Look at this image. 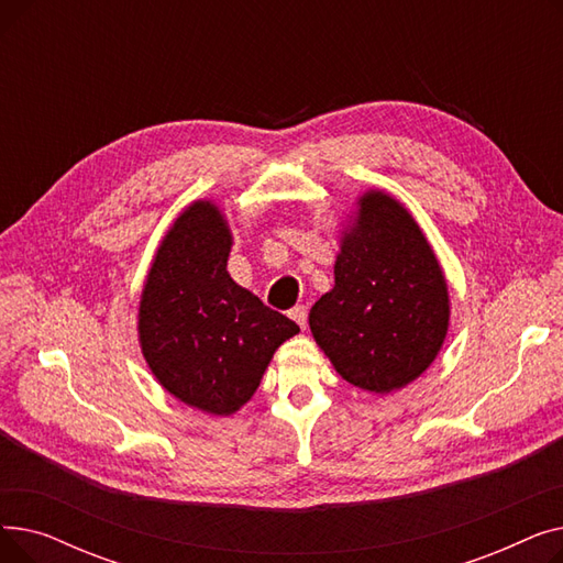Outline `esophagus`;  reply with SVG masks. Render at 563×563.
Masks as SVG:
<instances>
[{
  "label": "esophagus",
  "instance_id": "34e87169",
  "mask_svg": "<svg viewBox=\"0 0 563 563\" xmlns=\"http://www.w3.org/2000/svg\"><path fill=\"white\" fill-rule=\"evenodd\" d=\"M289 317L299 323L301 329H306L308 327V308L306 306H297V308H291L289 310Z\"/></svg>",
  "mask_w": 563,
  "mask_h": 563
}]
</instances>
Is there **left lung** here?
Returning <instances> with one entry per match:
<instances>
[{
    "instance_id": "left-lung-1",
    "label": "left lung",
    "mask_w": 563,
    "mask_h": 563,
    "mask_svg": "<svg viewBox=\"0 0 563 563\" xmlns=\"http://www.w3.org/2000/svg\"><path fill=\"white\" fill-rule=\"evenodd\" d=\"M450 312L448 280L420 223L388 191L367 189L342 228L335 285L308 317L319 349L351 386L390 395L431 367Z\"/></svg>"
}]
</instances>
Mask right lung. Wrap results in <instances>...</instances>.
<instances>
[{"mask_svg":"<svg viewBox=\"0 0 563 563\" xmlns=\"http://www.w3.org/2000/svg\"><path fill=\"white\" fill-rule=\"evenodd\" d=\"M232 232L212 200L173 221L147 269L139 344L159 386L210 416L228 418L260 388L276 349L299 333L228 274Z\"/></svg>","mask_w":563,"mask_h":563,"instance_id":"add662e5","label":"right lung"}]
</instances>
